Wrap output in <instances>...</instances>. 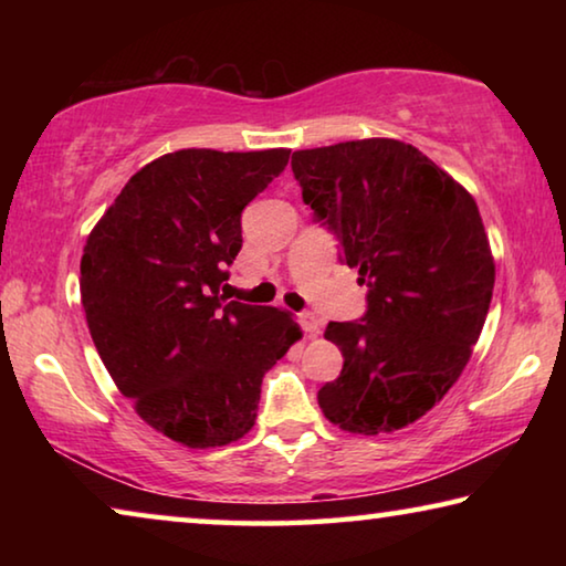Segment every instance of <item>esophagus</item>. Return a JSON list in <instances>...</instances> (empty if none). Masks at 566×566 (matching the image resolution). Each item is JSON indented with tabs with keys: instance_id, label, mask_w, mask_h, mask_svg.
<instances>
[{
	"instance_id": "esophagus-1",
	"label": "esophagus",
	"mask_w": 566,
	"mask_h": 566,
	"mask_svg": "<svg viewBox=\"0 0 566 566\" xmlns=\"http://www.w3.org/2000/svg\"><path fill=\"white\" fill-rule=\"evenodd\" d=\"M300 327L310 334V337H317L322 329V319L314 312H302L300 314Z\"/></svg>"
}]
</instances>
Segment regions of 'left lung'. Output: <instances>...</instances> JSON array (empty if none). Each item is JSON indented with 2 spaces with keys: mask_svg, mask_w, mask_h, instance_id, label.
Instances as JSON below:
<instances>
[{
  "mask_svg": "<svg viewBox=\"0 0 566 566\" xmlns=\"http://www.w3.org/2000/svg\"><path fill=\"white\" fill-rule=\"evenodd\" d=\"M292 171L339 262L367 284L361 317L324 332L344 367L319 407L344 432H395L447 395L482 334L494 260L476 202L397 139L294 151Z\"/></svg>",
  "mask_w": 566,
  "mask_h": 566,
  "instance_id": "1",
  "label": "left lung"
}]
</instances>
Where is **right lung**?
Masks as SVG:
<instances>
[{
    "label": "right lung",
    "mask_w": 566,
    "mask_h": 566,
    "mask_svg": "<svg viewBox=\"0 0 566 566\" xmlns=\"http://www.w3.org/2000/svg\"><path fill=\"white\" fill-rule=\"evenodd\" d=\"M290 149H179L134 175L92 229L82 306L114 385L175 442L207 449L254 427L262 379L302 337L276 306L229 302L242 212Z\"/></svg>",
    "instance_id": "1"
}]
</instances>
